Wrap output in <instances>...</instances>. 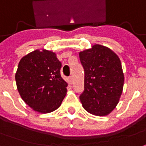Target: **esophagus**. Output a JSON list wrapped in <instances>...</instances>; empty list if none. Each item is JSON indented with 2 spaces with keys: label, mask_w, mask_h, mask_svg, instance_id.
I'll return each instance as SVG.
<instances>
[{
  "label": "esophagus",
  "mask_w": 146,
  "mask_h": 146,
  "mask_svg": "<svg viewBox=\"0 0 146 146\" xmlns=\"http://www.w3.org/2000/svg\"><path fill=\"white\" fill-rule=\"evenodd\" d=\"M69 83H70V84H72L73 83V78L72 76H70V77H69Z\"/></svg>",
  "instance_id": "obj_1"
}]
</instances>
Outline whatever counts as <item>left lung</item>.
Here are the masks:
<instances>
[{
  "instance_id": "1",
  "label": "left lung",
  "mask_w": 146,
  "mask_h": 146,
  "mask_svg": "<svg viewBox=\"0 0 146 146\" xmlns=\"http://www.w3.org/2000/svg\"><path fill=\"white\" fill-rule=\"evenodd\" d=\"M84 70V92L80 100L92 115H108L115 108L124 84L122 64L115 52L96 44L79 53Z\"/></svg>"
}]
</instances>
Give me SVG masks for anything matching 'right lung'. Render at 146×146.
<instances>
[{
	"instance_id": "1",
	"label": "right lung",
	"mask_w": 146,
	"mask_h": 146,
	"mask_svg": "<svg viewBox=\"0 0 146 146\" xmlns=\"http://www.w3.org/2000/svg\"><path fill=\"white\" fill-rule=\"evenodd\" d=\"M62 63L55 53L36 50L23 57L16 73L17 89L34 111L50 113L62 104L67 85L60 74Z\"/></svg>"
}]
</instances>
